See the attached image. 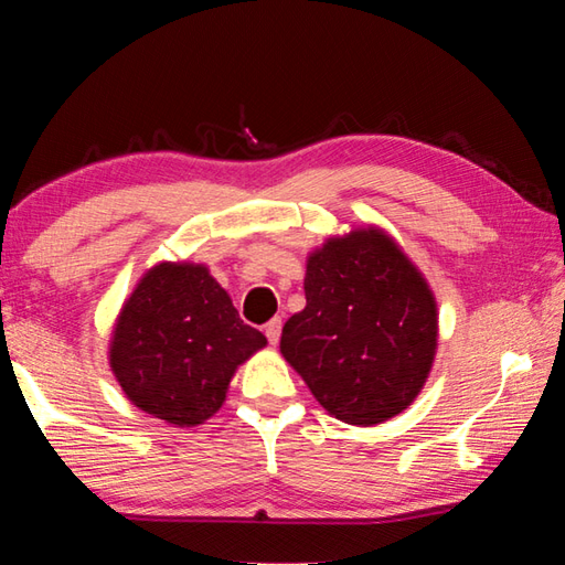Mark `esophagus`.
Masks as SVG:
<instances>
[{
    "label": "esophagus",
    "mask_w": 565,
    "mask_h": 565,
    "mask_svg": "<svg viewBox=\"0 0 565 565\" xmlns=\"http://www.w3.org/2000/svg\"><path fill=\"white\" fill-rule=\"evenodd\" d=\"M264 333H266V339H269L271 347H276V343H279V337H281V319H271L269 323H266Z\"/></svg>",
    "instance_id": "1"
}]
</instances>
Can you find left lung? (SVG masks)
<instances>
[{"mask_svg": "<svg viewBox=\"0 0 565 565\" xmlns=\"http://www.w3.org/2000/svg\"><path fill=\"white\" fill-rule=\"evenodd\" d=\"M306 306L284 323L281 353L343 424L374 426L418 396L431 371L434 294L391 238H329L306 264Z\"/></svg>", "mask_w": 565, "mask_h": 565, "instance_id": "1", "label": "left lung"}]
</instances>
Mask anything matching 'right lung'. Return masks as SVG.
Listing matches in <instances>:
<instances>
[{"instance_id":"1","label":"right lung","mask_w":565,"mask_h":565,"mask_svg":"<svg viewBox=\"0 0 565 565\" xmlns=\"http://www.w3.org/2000/svg\"><path fill=\"white\" fill-rule=\"evenodd\" d=\"M264 343L206 266L159 264L124 303L109 363L134 406L196 426L222 408L236 366Z\"/></svg>"}]
</instances>
